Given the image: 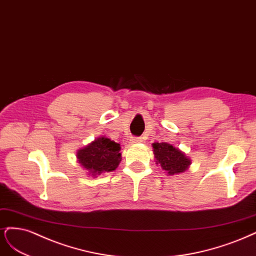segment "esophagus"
Instances as JSON below:
<instances>
[{
	"mask_svg": "<svg viewBox=\"0 0 256 256\" xmlns=\"http://www.w3.org/2000/svg\"><path fill=\"white\" fill-rule=\"evenodd\" d=\"M130 142V144H139V142H142V140L139 137H132Z\"/></svg>",
	"mask_w": 256,
	"mask_h": 256,
	"instance_id": "esophagus-1",
	"label": "esophagus"
}]
</instances>
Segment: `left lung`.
Returning <instances> with one entry per match:
<instances>
[{"mask_svg":"<svg viewBox=\"0 0 256 256\" xmlns=\"http://www.w3.org/2000/svg\"><path fill=\"white\" fill-rule=\"evenodd\" d=\"M153 153L155 162L168 176H176L185 172L192 160L184 152L168 142H154Z\"/></svg>","mask_w":256,"mask_h":256,"instance_id":"obj_1","label":"left lung"}]
</instances>
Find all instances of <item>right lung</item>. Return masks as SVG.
Segmentation results:
<instances>
[{"mask_svg":"<svg viewBox=\"0 0 256 256\" xmlns=\"http://www.w3.org/2000/svg\"><path fill=\"white\" fill-rule=\"evenodd\" d=\"M120 149L119 144L106 136H101L80 149L76 158L88 174L96 178L101 173L116 170L121 162Z\"/></svg>","mask_w":256,"mask_h":256,"instance_id":"obj_1","label":"right lung"}]
</instances>
